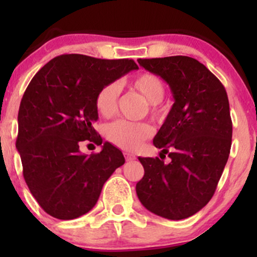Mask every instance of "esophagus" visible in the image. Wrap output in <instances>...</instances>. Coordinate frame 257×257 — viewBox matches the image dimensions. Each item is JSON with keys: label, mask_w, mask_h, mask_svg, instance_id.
Wrapping results in <instances>:
<instances>
[{"label": "esophagus", "mask_w": 257, "mask_h": 257, "mask_svg": "<svg viewBox=\"0 0 257 257\" xmlns=\"http://www.w3.org/2000/svg\"><path fill=\"white\" fill-rule=\"evenodd\" d=\"M124 157L126 161H133V159H135V156L133 155V153H129V152H124Z\"/></svg>", "instance_id": "esophagus-1"}]
</instances>
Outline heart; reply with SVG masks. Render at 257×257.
Masks as SVG:
<instances>
[{
  "label": "heart",
  "instance_id": "obj_1",
  "mask_svg": "<svg viewBox=\"0 0 257 257\" xmlns=\"http://www.w3.org/2000/svg\"><path fill=\"white\" fill-rule=\"evenodd\" d=\"M132 89L137 90L151 104V113L159 116L162 113L158 104L163 100L166 87L163 81L157 75L151 72H143L135 76L129 82ZM119 85L116 82L106 84L96 96L95 104L99 113L104 117H111L116 113L118 108ZM105 135L107 140L113 145L123 150L138 149L144 140L152 135V128L147 123L129 122L125 119H119L111 123L105 128Z\"/></svg>",
  "mask_w": 257,
  "mask_h": 257
}]
</instances>
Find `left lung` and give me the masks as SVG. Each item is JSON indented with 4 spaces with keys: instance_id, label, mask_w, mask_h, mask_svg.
Returning <instances> with one entry per match:
<instances>
[{
    "instance_id": "obj_1",
    "label": "left lung",
    "mask_w": 257,
    "mask_h": 257,
    "mask_svg": "<svg viewBox=\"0 0 257 257\" xmlns=\"http://www.w3.org/2000/svg\"><path fill=\"white\" fill-rule=\"evenodd\" d=\"M144 69L169 84L174 104L153 145L168 155L139 157L144 178L137 194L147 210L169 220L198 213L214 196L232 143L225 87L196 59L184 55L139 59Z\"/></svg>"
}]
</instances>
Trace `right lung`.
<instances>
[{
    "label": "right lung",
    "mask_w": 257,
    "mask_h": 257,
    "mask_svg": "<svg viewBox=\"0 0 257 257\" xmlns=\"http://www.w3.org/2000/svg\"><path fill=\"white\" fill-rule=\"evenodd\" d=\"M138 69L132 59L64 54L29 83L18 113L17 149L29 190L51 216L72 220L87 214L112 173L124 164L120 150L102 143L94 129L95 100L106 84ZM84 140L101 145L102 151L81 154Z\"/></svg>",
    "instance_id": "obj_1"
}]
</instances>
